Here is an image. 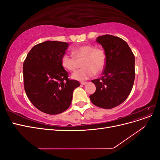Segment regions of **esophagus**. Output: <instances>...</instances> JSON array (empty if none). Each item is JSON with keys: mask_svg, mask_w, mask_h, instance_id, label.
Wrapping results in <instances>:
<instances>
[{"mask_svg": "<svg viewBox=\"0 0 160 160\" xmlns=\"http://www.w3.org/2000/svg\"><path fill=\"white\" fill-rule=\"evenodd\" d=\"M81 84L82 85H84L87 84V82H81Z\"/></svg>", "mask_w": 160, "mask_h": 160, "instance_id": "1", "label": "esophagus"}]
</instances>
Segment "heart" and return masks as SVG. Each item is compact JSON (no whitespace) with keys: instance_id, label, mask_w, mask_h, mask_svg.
I'll return each mask as SVG.
<instances>
[{"instance_id":"1","label":"heart","mask_w":160,"mask_h":160,"mask_svg":"<svg viewBox=\"0 0 160 160\" xmlns=\"http://www.w3.org/2000/svg\"><path fill=\"white\" fill-rule=\"evenodd\" d=\"M72 57L65 54L61 57V65L67 71H73L77 62L81 61L83 68L72 74L71 77L77 81H84L93 77L95 73L102 71L106 65L107 57L105 51L99 47L90 44H85L74 48L72 50Z\"/></svg>"}]
</instances>
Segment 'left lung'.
I'll return each mask as SVG.
<instances>
[{"label": "left lung", "instance_id": "1", "mask_svg": "<svg viewBox=\"0 0 160 160\" xmlns=\"http://www.w3.org/2000/svg\"><path fill=\"white\" fill-rule=\"evenodd\" d=\"M107 57L106 65L100 79L92 80L96 91L89 96L99 108L111 109L127 99L135 79V57L128 43L122 38L110 35L97 38Z\"/></svg>", "mask_w": 160, "mask_h": 160}]
</instances>
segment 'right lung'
Here are the masks:
<instances>
[{"mask_svg": "<svg viewBox=\"0 0 160 160\" xmlns=\"http://www.w3.org/2000/svg\"><path fill=\"white\" fill-rule=\"evenodd\" d=\"M69 44L47 41L34 46L23 62V79L26 94L36 108L43 113L57 115L71 103L72 92L79 81L68 79L61 65V57Z\"/></svg>", "mask_w": 160, "mask_h": 160, "instance_id": "obj_1", "label": "right lung"}]
</instances>
